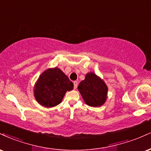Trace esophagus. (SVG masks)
I'll return each mask as SVG.
<instances>
[{
    "label": "esophagus",
    "mask_w": 151,
    "mask_h": 151,
    "mask_svg": "<svg viewBox=\"0 0 151 151\" xmlns=\"http://www.w3.org/2000/svg\"><path fill=\"white\" fill-rule=\"evenodd\" d=\"M77 86H78V82L77 81H74V89H76V88H77Z\"/></svg>",
    "instance_id": "1"
}]
</instances>
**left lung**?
Here are the masks:
<instances>
[{
  "instance_id": "obj_1",
  "label": "left lung",
  "mask_w": 151,
  "mask_h": 151,
  "mask_svg": "<svg viewBox=\"0 0 151 151\" xmlns=\"http://www.w3.org/2000/svg\"><path fill=\"white\" fill-rule=\"evenodd\" d=\"M78 90L84 102L89 106H101L106 101L108 86L93 72L86 74L84 80L79 83Z\"/></svg>"
}]
</instances>
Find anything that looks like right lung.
<instances>
[{"label": "right lung", "mask_w": 151, "mask_h": 151, "mask_svg": "<svg viewBox=\"0 0 151 151\" xmlns=\"http://www.w3.org/2000/svg\"><path fill=\"white\" fill-rule=\"evenodd\" d=\"M73 83L59 68L48 69L36 81L34 97L40 105L52 108L60 104L66 92L73 89Z\"/></svg>", "instance_id": "add662e5"}]
</instances>
